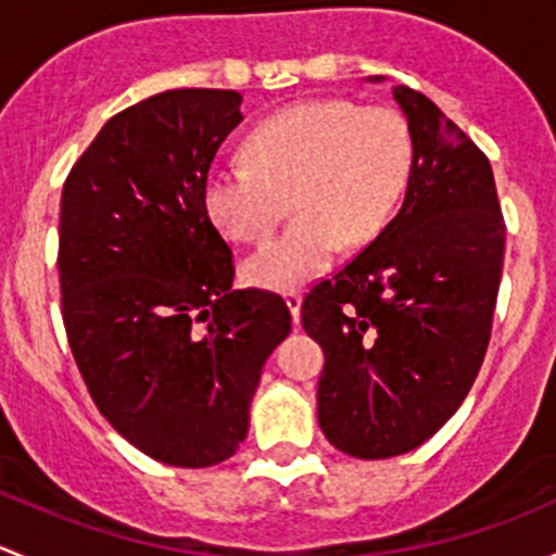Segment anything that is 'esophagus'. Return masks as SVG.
Returning a JSON list of instances; mask_svg holds the SVG:
<instances>
[{
  "label": "esophagus",
  "mask_w": 556,
  "mask_h": 556,
  "mask_svg": "<svg viewBox=\"0 0 556 556\" xmlns=\"http://www.w3.org/2000/svg\"><path fill=\"white\" fill-rule=\"evenodd\" d=\"M283 300H286V305H289V311H291V318H294V326H296V324H300L302 294H300V291H286V294H283Z\"/></svg>",
  "instance_id": "34e87169"
}]
</instances>
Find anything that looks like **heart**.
<instances>
[{
    "instance_id": "heart-1",
    "label": "heart",
    "mask_w": 556,
    "mask_h": 556,
    "mask_svg": "<svg viewBox=\"0 0 556 556\" xmlns=\"http://www.w3.org/2000/svg\"><path fill=\"white\" fill-rule=\"evenodd\" d=\"M245 154L205 174V211L225 236L260 240L291 194L296 219L243 262L245 280L289 291L324 273L342 240L382 230L409 179L412 139L391 109L302 101L256 125Z\"/></svg>"
}]
</instances>
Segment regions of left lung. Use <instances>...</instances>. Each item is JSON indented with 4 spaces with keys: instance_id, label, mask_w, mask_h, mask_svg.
<instances>
[{
    "instance_id": "left-lung-1",
    "label": "left lung",
    "mask_w": 556,
    "mask_h": 556,
    "mask_svg": "<svg viewBox=\"0 0 556 556\" xmlns=\"http://www.w3.org/2000/svg\"><path fill=\"white\" fill-rule=\"evenodd\" d=\"M393 101L412 139L402 208L302 302L326 358L318 426L364 460L420 447L468 396L506 243L490 160L422 93L393 85Z\"/></svg>"
}]
</instances>
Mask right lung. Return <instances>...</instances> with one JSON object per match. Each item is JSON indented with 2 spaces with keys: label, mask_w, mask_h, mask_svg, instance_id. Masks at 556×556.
<instances>
[{
  "label": "right lung",
  "mask_w": 556,
  "mask_h": 556,
  "mask_svg": "<svg viewBox=\"0 0 556 556\" xmlns=\"http://www.w3.org/2000/svg\"><path fill=\"white\" fill-rule=\"evenodd\" d=\"M236 90L181 88L114 114L61 194L68 348L109 426L176 468L236 455L267 356L291 331L278 294L232 289L203 181L243 119Z\"/></svg>",
  "instance_id": "1"
}]
</instances>
